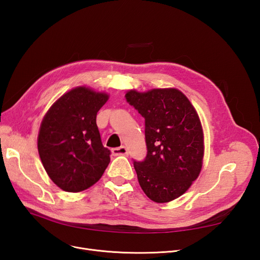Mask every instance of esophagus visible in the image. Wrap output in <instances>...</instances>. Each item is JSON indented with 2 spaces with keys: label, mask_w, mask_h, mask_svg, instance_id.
Wrapping results in <instances>:
<instances>
[{
  "label": "esophagus",
  "mask_w": 260,
  "mask_h": 260,
  "mask_svg": "<svg viewBox=\"0 0 260 260\" xmlns=\"http://www.w3.org/2000/svg\"><path fill=\"white\" fill-rule=\"evenodd\" d=\"M112 153L114 156H120V155H127L128 151L125 146H120V147H116L112 149Z\"/></svg>",
  "instance_id": "1"
}]
</instances>
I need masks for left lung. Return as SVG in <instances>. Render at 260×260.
Instances as JSON below:
<instances>
[{"label":"left lung","mask_w":260,"mask_h":260,"mask_svg":"<svg viewBox=\"0 0 260 260\" xmlns=\"http://www.w3.org/2000/svg\"><path fill=\"white\" fill-rule=\"evenodd\" d=\"M125 99L145 119L144 160H133L139 183L148 199L167 203L182 195L199 177L204 137L198 113L177 89L135 90Z\"/></svg>","instance_id":"8db88e82"}]
</instances>
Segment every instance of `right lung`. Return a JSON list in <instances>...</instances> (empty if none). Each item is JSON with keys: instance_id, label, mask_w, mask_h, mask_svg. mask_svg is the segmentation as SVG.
I'll use <instances>...</instances> for the list:
<instances>
[{"instance_id": "add662e5", "label": "right lung", "mask_w": 260, "mask_h": 260, "mask_svg": "<svg viewBox=\"0 0 260 260\" xmlns=\"http://www.w3.org/2000/svg\"><path fill=\"white\" fill-rule=\"evenodd\" d=\"M108 95L85 86L58 99L44 116L38 151L53 182L66 192H81L103 176L111 151L102 144L98 112Z\"/></svg>"}]
</instances>
